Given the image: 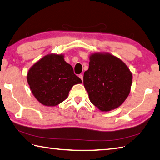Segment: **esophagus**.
I'll list each match as a JSON object with an SVG mask.
<instances>
[{
    "mask_svg": "<svg viewBox=\"0 0 160 160\" xmlns=\"http://www.w3.org/2000/svg\"><path fill=\"white\" fill-rule=\"evenodd\" d=\"M79 78H80L81 80H82V81H83V75H82V74L79 75Z\"/></svg>",
    "mask_w": 160,
    "mask_h": 160,
    "instance_id": "1",
    "label": "esophagus"
}]
</instances>
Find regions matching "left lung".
<instances>
[{
    "label": "left lung",
    "mask_w": 160,
    "mask_h": 160,
    "mask_svg": "<svg viewBox=\"0 0 160 160\" xmlns=\"http://www.w3.org/2000/svg\"><path fill=\"white\" fill-rule=\"evenodd\" d=\"M89 65L83 82L90 102L101 111L118 108L131 90L132 75L128 68L109 53L92 54Z\"/></svg>",
    "instance_id": "left-lung-1"
}]
</instances>
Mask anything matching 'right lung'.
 Masks as SVG:
<instances>
[{
  "label": "right lung",
  "mask_w": 160,
  "mask_h": 160,
  "mask_svg": "<svg viewBox=\"0 0 160 160\" xmlns=\"http://www.w3.org/2000/svg\"><path fill=\"white\" fill-rule=\"evenodd\" d=\"M32 94L45 106H56L64 101L72 87L82 80L63 55L49 54L37 62L28 73Z\"/></svg>",
  "instance_id": "obj_1"
}]
</instances>
